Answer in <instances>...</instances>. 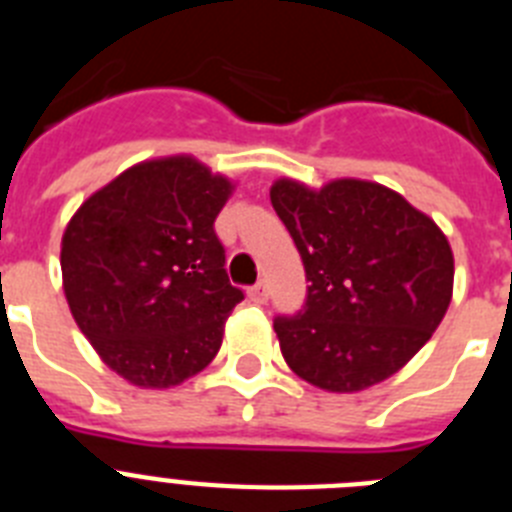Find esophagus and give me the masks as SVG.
Here are the masks:
<instances>
[{
    "instance_id": "obj_1",
    "label": "esophagus",
    "mask_w": 512,
    "mask_h": 512,
    "mask_svg": "<svg viewBox=\"0 0 512 512\" xmlns=\"http://www.w3.org/2000/svg\"><path fill=\"white\" fill-rule=\"evenodd\" d=\"M248 300L256 302V305H264L266 300H269V289H266L264 282L253 284V287H248Z\"/></svg>"
}]
</instances>
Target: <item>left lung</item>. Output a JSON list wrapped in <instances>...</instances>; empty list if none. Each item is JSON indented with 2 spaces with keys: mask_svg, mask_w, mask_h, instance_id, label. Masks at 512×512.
<instances>
[{
  "mask_svg": "<svg viewBox=\"0 0 512 512\" xmlns=\"http://www.w3.org/2000/svg\"><path fill=\"white\" fill-rule=\"evenodd\" d=\"M310 282L297 315L274 320L289 369L328 392H359L408 364L449 310L454 253L402 194L364 179L271 187Z\"/></svg>",
  "mask_w": 512,
  "mask_h": 512,
  "instance_id": "left-lung-1",
  "label": "left lung"
}]
</instances>
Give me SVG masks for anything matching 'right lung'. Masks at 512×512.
I'll return each instance as SVG.
<instances>
[{
    "label": "right lung",
    "mask_w": 512,
    "mask_h": 512,
    "mask_svg": "<svg viewBox=\"0 0 512 512\" xmlns=\"http://www.w3.org/2000/svg\"><path fill=\"white\" fill-rule=\"evenodd\" d=\"M233 182L192 156L130 166L76 210L61 241L63 292L99 359L135 387L202 372L243 300L215 217Z\"/></svg>",
    "instance_id": "add662e5"
}]
</instances>
